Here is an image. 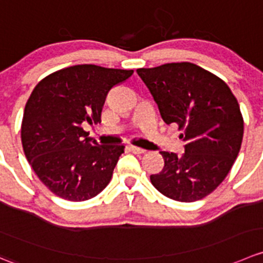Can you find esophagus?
Segmentation results:
<instances>
[{"instance_id": "obj_1", "label": "esophagus", "mask_w": 263, "mask_h": 263, "mask_svg": "<svg viewBox=\"0 0 263 263\" xmlns=\"http://www.w3.org/2000/svg\"><path fill=\"white\" fill-rule=\"evenodd\" d=\"M128 149L129 152H132L134 154H144L146 150L142 149V147H139V146H135V145H128Z\"/></svg>"}]
</instances>
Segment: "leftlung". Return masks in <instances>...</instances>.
Returning a JSON list of instances; mask_svg holds the SVG:
<instances>
[{
	"instance_id": "8db88e82",
	"label": "left lung",
	"mask_w": 263,
	"mask_h": 263,
	"mask_svg": "<svg viewBox=\"0 0 263 263\" xmlns=\"http://www.w3.org/2000/svg\"><path fill=\"white\" fill-rule=\"evenodd\" d=\"M157 103L163 121L182 131L185 153L160 152L164 167L150 181L177 202H195L228 176L243 141L238 100L217 76L191 63H168L136 70Z\"/></svg>"
}]
</instances>
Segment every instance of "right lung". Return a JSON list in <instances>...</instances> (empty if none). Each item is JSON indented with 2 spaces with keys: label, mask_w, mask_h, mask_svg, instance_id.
I'll return each mask as SVG.
<instances>
[{
  "label": "right lung",
  "mask_w": 263,
  "mask_h": 263,
  "mask_svg": "<svg viewBox=\"0 0 263 263\" xmlns=\"http://www.w3.org/2000/svg\"><path fill=\"white\" fill-rule=\"evenodd\" d=\"M132 73L82 64L47 76L32 91L22 122L23 150L55 195L82 202L110 182L124 146L99 145L82 126L101 122L108 92Z\"/></svg>",
  "instance_id": "right-lung-1"
}]
</instances>
